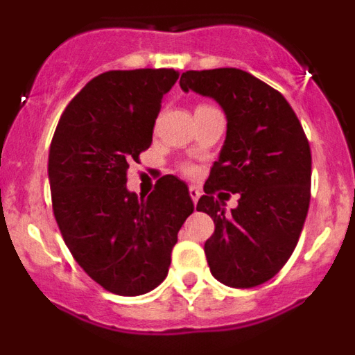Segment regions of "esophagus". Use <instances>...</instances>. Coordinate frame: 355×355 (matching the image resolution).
<instances>
[{
	"mask_svg": "<svg viewBox=\"0 0 355 355\" xmlns=\"http://www.w3.org/2000/svg\"><path fill=\"white\" fill-rule=\"evenodd\" d=\"M188 190H190V197H192V200H193V205L197 206V200H199V197H200V190H199V187H196V184H192V187L188 188Z\"/></svg>",
	"mask_w": 355,
	"mask_h": 355,
	"instance_id": "obj_1",
	"label": "esophagus"
}]
</instances>
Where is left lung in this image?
<instances>
[{
	"mask_svg": "<svg viewBox=\"0 0 355 355\" xmlns=\"http://www.w3.org/2000/svg\"><path fill=\"white\" fill-rule=\"evenodd\" d=\"M181 90L218 103L224 146L197 211L215 222L205 243L209 272L231 288H254L290 259L304 227L311 188V149L290 103L270 85L234 67L187 71ZM218 187L241 196L231 212L213 198Z\"/></svg>",
	"mask_w": 355,
	"mask_h": 355,
	"instance_id": "obj_1",
	"label": "left lung"
}]
</instances>
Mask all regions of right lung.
<instances>
[{
  "instance_id": "add662e5",
  "label": "right lung",
  "mask_w": 355,
  "mask_h": 355,
  "mask_svg": "<svg viewBox=\"0 0 355 355\" xmlns=\"http://www.w3.org/2000/svg\"><path fill=\"white\" fill-rule=\"evenodd\" d=\"M174 69L103 72L67 105L49 149L53 211L72 258L112 293L137 297L167 277L178 233L193 213L184 181L163 175L139 197L130 163L153 142Z\"/></svg>"
}]
</instances>
